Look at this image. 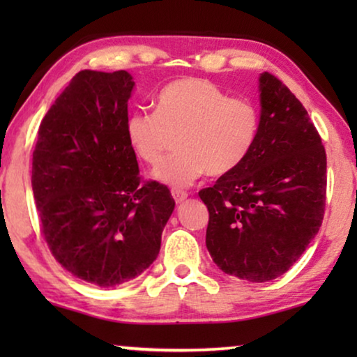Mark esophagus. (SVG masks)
<instances>
[{
	"mask_svg": "<svg viewBox=\"0 0 357 357\" xmlns=\"http://www.w3.org/2000/svg\"><path fill=\"white\" fill-rule=\"evenodd\" d=\"M172 197L175 199V203H183L185 199L188 198V195L185 192H180V190H172Z\"/></svg>",
	"mask_w": 357,
	"mask_h": 357,
	"instance_id": "esophagus-1",
	"label": "esophagus"
}]
</instances>
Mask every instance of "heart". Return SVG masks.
I'll return each mask as SVG.
<instances>
[{
	"mask_svg": "<svg viewBox=\"0 0 357 357\" xmlns=\"http://www.w3.org/2000/svg\"><path fill=\"white\" fill-rule=\"evenodd\" d=\"M260 114L247 99L229 97L203 77L170 82L159 92L154 112H135L125 130L144 162L158 164L170 135L178 153L154 169V177L174 188L192 185L206 172L221 177L236 170L255 144Z\"/></svg>",
	"mask_w": 357,
	"mask_h": 357,
	"instance_id": "heart-1",
	"label": "heart"
}]
</instances>
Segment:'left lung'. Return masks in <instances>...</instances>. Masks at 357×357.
Segmentation results:
<instances>
[{"label":"left lung","mask_w":357,"mask_h":357,"mask_svg":"<svg viewBox=\"0 0 357 357\" xmlns=\"http://www.w3.org/2000/svg\"><path fill=\"white\" fill-rule=\"evenodd\" d=\"M260 128L236 170L199 192L206 247L227 275L265 282L284 275L317 236L326 197V154L299 99L270 73L258 77Z\"/></svg>","instance_id":"obj_1"}]
</instances>
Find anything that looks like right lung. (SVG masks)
Here are the masks:
<instances>
[{
    "label": "right lung",
    "mask_w": 357,
    "mask_h": 357,
    "mask_svg": "<svg viewBox=\"0 0 357 357\" xmlns=\"http://www.w3.org/2000/svg\"><path fill=\"white\" fill-rule=\"evenodd\" d=\"M128 71L84 70L43 116L32 192L56 261L73 276L115 287L148 270L175 208L169 188L143 182L126 136Z\"/></svg>",
    "instance_id": "1"
}]
</instances>
